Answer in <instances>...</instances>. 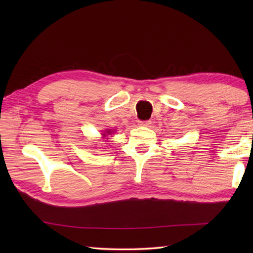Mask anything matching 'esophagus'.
Segmentation results:
<instances>
[{
	"instance_id": "esophagus-1",
	"label": "esophagus",
	"mask_w": 253,
	"mask_h": 253,
	"mask_svg": "<svg viewBox=\"0 0 253 253\" xmlns=\"http://www.w3.org/2000/svg\"><path fill=\"white\" fill-rule=\"evenodd\" d=\"M151 124H152L151 121H143V122H139L138 125L142 126V127H147V126L151 125Z\"/></svg>"
}]
</instances>
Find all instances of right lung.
<instances>
[{
  "label": "right lung",
  "instance_id": "right-lung-1",
  "mask_svg": "<svg viewBox=\"0 0 253 253\" xmlns=\"http://www.w3.org/2000/svg\"><path fill=\"white\" fill-rule=\"evenodd\" d=\"M111 134H113V130H111V129H107V130L105 131V134H102V136L107 137V135H111Z\"/></svg>",
  "mask_w": 253,
  "mask_h": 253
}]
</instances>
